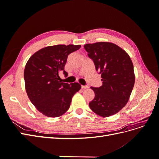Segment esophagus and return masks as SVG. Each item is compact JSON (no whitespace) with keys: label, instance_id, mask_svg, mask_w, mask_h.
<instances>
[{"label":"esophagus","instance_id":"esophagus-1","mask_svg":"<svg viewBox=\"0 0 159 159\" xmlns=\"http://www.w3.org/2000/svg\"><path fill=\"white\" fill-rule=\"evenodd\" d=\"M89 88L88 85H81V88L82 89H87Z\"/></svg>","mask_w":159,"mask_h":159}]
</instances>
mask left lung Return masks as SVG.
<instances>
[{
	"label": "left lung",
	"instance_id": "obj_1",
	"mask_svg": "<svg viewBox=\"0 0 159 159\" xmlns=\"http://www.w3.org/2000/svg\"><path fill=\"white\" fill-rule=\"evenodd\" d=\"M84 48L103 81L99 88L91 87L95 98L89 107L99 116H111L125 106L132 92L135 81L133 62L125 51L111 42L86 44Z\"/></svg>",
	"mask_w": 159,
	"mask_h": 159
}]
</instances>
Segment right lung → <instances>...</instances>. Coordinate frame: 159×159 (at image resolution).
<instances>
[{"label": "right lung", "instance_id": "1", "mask_svg": "<svg viewBox=\"0 0 159 159\" xmlns=\"http://www.w3.org/2000/svg\"><path fill=\"white\" fill-rule=\"evenodd\" d=\"M80 45H56L34 53L27 61L24 72L28 98L43 115L57 117L68 110L74 95L81 89L78 83L59 81L60 72L68 73L64 66L68 56L80 48Z\"/></svg>", "mask_w": 159, "mask_h": 159}]
</instances>
